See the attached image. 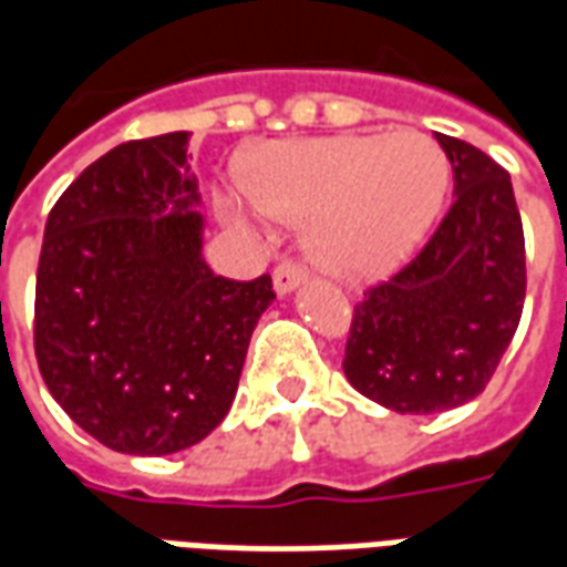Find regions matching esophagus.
Masks as SVG:
<instances>
[{"label": "esophagus", "mask_w": 567, "mask_h": 567, "mask_svg": "<svg viewBox=\"0 0 567 567\" xmlns=\"http://www.w3.org/2000/svg\"><path fill=\"white\" fill-rule=\"evenodd\" d=\"M307 279V270L297 264V260H282L276 270H272V285H276V291L279 295H288V291H295L297 285Z\"/></svg>", "instance_id": "obj_1"}]
</instances>
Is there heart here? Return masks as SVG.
Instances as JSON below:
<instances>
[{
	"label": "heart",
	"instance_id": "obj_1",
	"mask_svg": "<svg viewBox=\"0 0 567 567\" xmlns=\"http://www.w3.org/2000/svg\"><path fill=\"white\" fill-rule=\"evenodd\" d=\"M260 209L307 224V251L321 270L346 282H377L401 270L437 221L450 190V161L437 142L416 133H343L279 142L248 166ZM234 221L258 209L224 194Z\"/></svg>",
	"mask_w": 567,
	"mask_h": 567
}]
</instances>
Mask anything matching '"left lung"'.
I'll list each match as a JSON object with an SVG mask.
<instances>
[{"label": "left lung", "instance_id": "8db88e82", "mask_svg": "<svg viewBox=\"0 0 567 567\" xmlns=\"http://www.w3.org/2000/svg\"><path fill=\"white\" fill-rule=\"evenodd\" d=\"M455 199L416 258L352 312L346 380L394 413H443L486 389L519 328L525 236L507 169L434 133Z\"/></svg>", "mask_w": 567, "mask_h": 567}]
</instances>
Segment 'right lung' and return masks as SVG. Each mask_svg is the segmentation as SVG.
I'll return each mask as SVG.
<instances>
[{"label": "right lung", "mask_w": 567, "mask_h": 567, "mask_svg": "<svg viewBox=\"0 0 567 567\" xmlns=\"http://www.w3.org/2000/svg\"><path fill=\"white\" fill-rule=\"evenodd\" d=\"M187 133L117 145L63 190L35 276V361L69 419L127 455L187 450L234 404L270 276L203 260Z\"/></svg>", "instance_id": "right-lung-1"}]
</instances>
